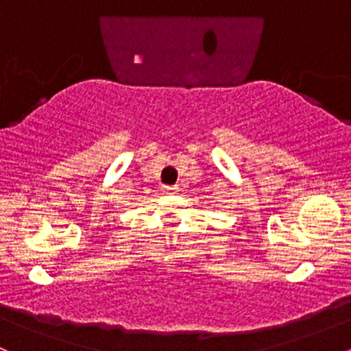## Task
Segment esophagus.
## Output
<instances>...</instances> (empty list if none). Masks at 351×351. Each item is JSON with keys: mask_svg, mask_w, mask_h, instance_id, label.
Instances as JSON below:
<instances>
[{"mask_svg": "<svg viewBox=\"0 0 351 351\" xmlns=\"http://www.w3.org/2000/svg\"><path fill=\"white\" fill-rule=\"evenodd\" d=\"M176 186H164V193H176Z\"/></svg>", "mask_w": 351, "mask_h": 351, "instance_id": "1", "label": "esophagus"}]
</instances>
